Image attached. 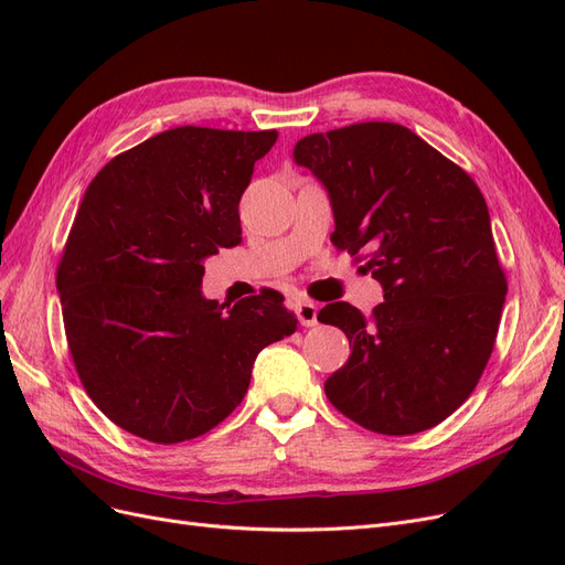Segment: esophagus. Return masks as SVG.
I'll return each mask as SVG.
<instances>
[{"mask_svg": "<svg viewBox=\"0 0 565 565\" xmlns=\"http://www.w3.org/2000/svg\"><path fill=\"white\" fill-rule=\"evenodd\" d=\"M295 313H297V320L303 324V328H316V324H318V306L309 299H297L295 301Z\"/></svg>", "mask_w": 565, "mask_h": 565, "instance_id": "1", "label": "esophagus"}]
</instances>
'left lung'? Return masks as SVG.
Returning a JSON list of instances; mask_svg holds the SVG:
<instances>
[{
    "label": "left lung",
    "instance_id": "obj_1",
    "mask_svg": "<svg viewBox=\"0 0 565 565\" xmlns=\"http://www.w3.org/2000/svg\"><path fill=\"white\" fill-rule=\"evenodd\" d=\"M295 160L328 191L332 243L365 252L363 268L384 289L370 320L347 301L318 313L351 344L324 393L370 431L431 429L481 380L507 297L481 191L393 122L311 134L295 146Z\"/></svg>",
    "mask_w": 565,
    "mask_h": 565
}]
</instances>
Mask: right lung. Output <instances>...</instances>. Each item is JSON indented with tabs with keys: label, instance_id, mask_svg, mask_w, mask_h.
<instances>
[{
	"label": "right lung",
	"instance_id": "1",
	"mask_svg": "<svg viewBox=\"0 0 565 565\" xmlns=\"http://www.w3.org/2000/svg\"><path fill=\"white\" fill-rule=\"evenodd\" d=\"M278 131L167 129L110 160L75 216L56 289L89 398L162 443L207 434L245 398L259 351L297 330L282 295L202 297L204 259L243 241L237 204Z\"/></svg>",
	"mask_w": 565,
	"mask_h": 565
}]
</instances>
